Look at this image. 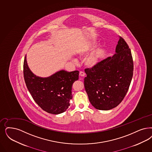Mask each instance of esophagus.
I'll list each match as a JSON object with an SVG mask.
<instances>
[{
  "mask_svg": "<svg viewBox=\"0 0 152 152\" xmlns=\"http://www.w3.org/2000/svg\"><path fill=\"white\" fill-rule=\"evenodd\" d=\"M79 75H80V76H81V77H84V76H85V73H84V72L80 71V73H79Z\"/></svg>",
  "mask_w": 152,
  "mask_h": 152,
  "instance_id": "obj_1",
  "label": "esophagus"
}]
</instances>
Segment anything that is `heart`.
I'll return each mask as SVG.
<instances>
[{"label": "heart", "mask_w": 152, "mask_h": 152, "mask_svg": "<svg viewBox=\"0 0 152 152\" xmlns=\"http://www.w3.org/2000/svg\"><path fill=\"white\" fill-rule=\"evenodd\" d=\"M90 45L89 44H85L83 47L80 50H79L77 52V55L79 57L84 56L90 49ZM73 62H76V60L73 59H72ZM98 55L96 52L91 53L88 57L85 60V63L87 67L89 68H93L95 67L98 63Z\"/></svg>", "instance_id": "obj_1"}]
</instances>
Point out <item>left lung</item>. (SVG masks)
Segmentation results:
<instances>
[{"instance_id":"obj_1","label":"left lung","mask_w":152,"mask_h":152,"mask_svg":"<svg viewBox=\"0 0 152 152\" xmlns=\"http://www.w3.org/2000/svg\"><path fill=\"white\" fill-rule=\"evenodd\" d=\"M115 53L91 68L85 69L84 86L95 108L110 110L124 99L133 76L134 65L127 44L119 37Z\"/></svg>"}]
</instances>
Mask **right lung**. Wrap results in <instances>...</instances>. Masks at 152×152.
Listing matches in <instances>:
<instances>
[{
    "instance_id": "obj_1",
    "label": "right lung",
    "mask_w": 152,
    "mask_h": 152,
    "mask_svg": "<svg viewBox=\"0 0 152 152\" xmlns=\"http://www.w3.org/2000/svg\"><path fill=\"white\" fill-rule=\"evenodd\" d=\"M79 71L60 70L47 77L37 76L29 68L26 55L23 75L27 88L35 102L42 110L58 115L67 110L72 98V86L79 79Z\"/></svg>"
}]
</instances>
